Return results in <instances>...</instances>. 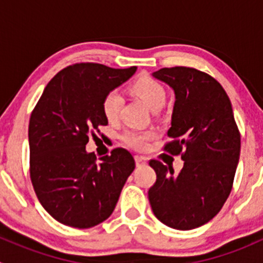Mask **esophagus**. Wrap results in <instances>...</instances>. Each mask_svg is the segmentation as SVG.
I'll return each mask as SVG.
<instances>
[{"label":"esophagus","instance_id":"1","mask_svg":"<svg viewBox=\"0 0 263 263\" xmlns=\"http://www.w3.org/2000/svg\"><path fill=\"white\" fill-rule=\"evenodd\" d=\"M135 161H136V165L140 166V165H145V164L147 163V159L145 158V156L136 155L135 156Z\"/></svg>","mask_w":263,"mask_h":263}]
</instances>
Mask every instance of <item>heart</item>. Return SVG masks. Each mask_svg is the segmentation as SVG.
Segmentation results:
<instances>
[{
  "mask_svg": "<svg viewBox=\"0 0 263 263\" xmlns=\"http://www.w3.org/2000/svg\"><path fill=\"white\" fill-rule=\"evenodd\" d=\"M131 91L141 98L151 110H159L166 99L165 87L160 81L151 76H140L131 84ZM123 98L117 90H110L102 100L103 115L109 122H116L121 115ZM154 137L153 131L144 129H126L122 135V140L127 146L135 150H145L148 142Z\"/></svg>",
  "mask_w": 263,
  "mask_h": 263,
  "instance_id": "heart-1",
  "label": "heart"
}]
</instances>
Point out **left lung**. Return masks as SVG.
Instances as JSON below:
<instances>
[{
    "label": "left lung",
    "instance_id": "obj_1",
    "mask_svg": "<svg viewBox=\"0 0 263 263\" xmlns=\"http://www.w3.org/2000/svg\"><path fill=\"white\" fill-rule=\"evenodd\" d=\"M153 76L176 92L171 141L163 150L181 155L184 165L174 174L173 166L151 159L156 181L147 192L148 201L163 224L195 229L210 221L229 197L239 160V129L229 97L209 73L176 66Z\"/></svg>",
    "mask_w": 263,
    "mask_h": 263
}]
</instances>
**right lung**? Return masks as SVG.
<instances>
[{
	"instance_id": "add662e5",
	"label": "right lung",
	"mask_w": 263,
	"mask_h": 263,
	"mask_svg": "<svg viewBox=\"0 0 263 263\" xmlns=\"http://www.w3.org/2000/svg\"><path fill=\"white\" fill-rule=\"evenodd\" d=\"M136 71L81 62L61 70L47 84L29 121L30 179L39 202L53 219L87 229L115 210L135 169L126 148H113L98 163L86 153L89 137L107 126L102 100ZM103 136V134H102Z\"/></svg>"
}]
</instances>
